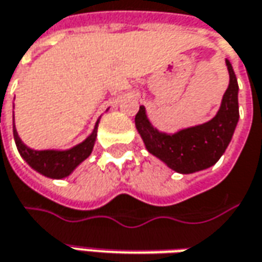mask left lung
<instances>
[{"label": "left lung", "mask_w": 262, "mask_h": 262, "mask_svg": "<svg viewBox=\"0 0 262 262\" xmlns=\"http://www.w3.org/2000/svg\"><path fill=\"white\" fill-rule=\"evenodd\" d=\"M229 85L221 107L212 120L185 127L174 133L158 130L148 119L146 108L140 105L135 117L138 133L150 155L162 161L180 174H193L213 167L225 154L239 120L238 79L232 63L226 59Z\"/></svg>", "instance_id": "1"}]
</instances>
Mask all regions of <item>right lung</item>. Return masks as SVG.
Masks as SVG:
<instances>
[{"instance_id": "add662e5", "label": "right lung", "mask_w": 262, "mask_h": 262, "mask_svg": "<svg viewBox=\"0 0 262 262\" xmlns=\"http://www.w3.org/2000/svg\"><path fill=\"white\" fill-rule=\"evenodd\" d=\"M98 122H100V119L95 123L94 130L91 132V135H88L81 143L69 149H63V150H59V149L37 150V149L29 148L26 143H23V140L20 139L17 129H15V124H13L14 140H15V145H17L21 158L34 171H37L39 174L48 177V178L62 180V178L71 176L77 169V167H79L91 155L95 145Z\"/></svg>"}]
</instances>
